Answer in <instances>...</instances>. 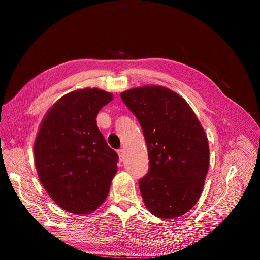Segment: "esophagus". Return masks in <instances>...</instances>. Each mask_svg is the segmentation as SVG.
Instances as JSON below:
<instances>
[{
  "label": "esophagus",
  "mask_w": 260,
  "mask_h": 260,
  "mask_svg": "<svg viewBox=\"0 0 260 260\" xmlns=\"http://www.w3.org/2000/svg\"><path fill=\"white\" fill-rule=\"evenodd\" d=\"M118 155H119V160L122 162L123 160H124V158H125V152H124V149H123V148L118 149Z\"/></svg>",
  "instance_id": "esophagus-1"
}]
</instances>
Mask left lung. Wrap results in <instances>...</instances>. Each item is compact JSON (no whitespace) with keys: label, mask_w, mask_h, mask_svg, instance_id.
Returning a JSON list of instances; mask_svg holds the SVG:
<instances>
[{"label":"left lung","mask_w":260,"mask_h":260,"mask_svg":"<svg viewBox=\"0 0 260 260\" xmlns=\"http://www.w3.org/2000/svg\"><path fill=\"white\" fill-rule=\"evenodd\" d=\"M138 119L148 153V172L139 180L144 204L162 219L182 216L198 201L209 171V142L186 101L162 86L121 93Z\"/></svg>","instance_id":"obj_1"}]
</instances>
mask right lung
I'll list each match as a JSON object with an SVG mask.
<instances>
[{
    "label": "right lung",
    "mask_w": 260,
    "mask_h": 260,
    "mask_svg": "<svg viewBox=\"0 0 260 260\" xmlns=\"http://www.w3.org/2000/svg\"><path fill=\"white\" fill-rule=\"evenodd\" d=\"M113 93L85 88L53 104L40 126L35 162L41 183L63 210L88 214L105 200L117 173L118 154L97 126Z\"/></svg>",
    "instance_id": "add662e5"
}]
</instances>
